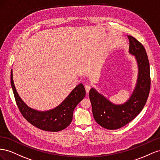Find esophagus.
Segmentation results:
<instances>
[{"label": "esophagus", "instance_id": "obj_1", "mask_svg": "<svg viewBox=\"0 0 160 160\" xmlns=\"http://www.w3.org/2000/svg\"><path fill=\"white\" fill-rule=\"evenodd\" d=\"M85 89H86V93H88L89 91L90 90V86L89 84H86L85 85Z\"/></svg>", "mask_w": 160, "mask_h": 160}]
</instances>
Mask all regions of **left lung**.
I'll return each instance as SVG.
<instances>
[{"label":"left lung","instance_id":"1","mask_svg":"<svg viewBox=\"0 0 160 160\" xmlns=\"http://www.w3.org/2000/svg\"><path fill=\"white\" fill-rule=\"evenodd\" d=\"M129 53L135 57L138 65V78L134 90L129 99L122 104H114L94 88L89 92L92 114L98 125L114 130L126 125L142 111L149 93L150 70L147 53L143 45L131 35Z\"/></svg>","mask_w":160,"mask_h":160}]
</instances>
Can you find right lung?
Here are the masks:
<instances>
[{
  "mask_svg": "<svg viewBox=\"0 0 160 160\" xmlns=\"http://www.w3.org/2000/svg\"><path fill=\"white\" fill-rule=\"evenodd\" d=\"M11 84L22 116L33 126L46 131L57 132L66 129L72 121L74 108L86 95L84 86L80 83L56 107L48 111H38L27 106L18 94L12 78V69L11 72Z\"/></svg>",
  "mask_w": 160,
  "mask_h": 160,
  "instance_id": "right-lung-1",
  "label": "right lung"
}]
</instances>
